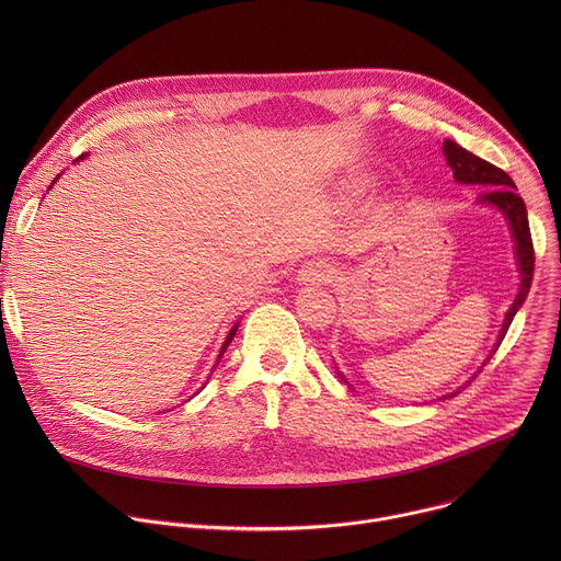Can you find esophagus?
I'll return each instance as SVG.
<instances>
[{"label":"esophagus","mask_w":561,"mask_h":561,"mask_svg":"<svg viewBox=\"0 0 561 561\" xmlns=\"http://www.w3.org/2000/svg\"><path fill=\"white\" fill-rule=\"evenodd\" d=\"M299 282L312 284H331L337 279V268L327 260H310L299 268Z\"/></svg>","instance_id":"esophagus-1"}]
</instances>
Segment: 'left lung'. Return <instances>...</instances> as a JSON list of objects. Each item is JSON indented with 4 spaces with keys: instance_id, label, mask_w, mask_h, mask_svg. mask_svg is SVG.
<instances>
[{
    "instance_id": "obj_1",
    "label": "left lung",
    "mask_w": 561,
    "mask_h": 561,
    "mask_svg": "<svg viewBox=\"0 0 561 561\" xmlns=\"http://www.w3.org/2000/svg\"><path fill=\"white\" fill-rule=\"evenodd\" d=\"M444 154L446 162L453 169V178L459 184H479L486 186L479 195V202L484 204H493L495 208H500L513 230L515 237V253H517V262H519V273H522V284H519V293L513 301V306L506 312V319L502 324V333L497 337L495 351L500 348L515 312L519 310V306L524 304L528 290H530V282H533V271H535V249H533V237H530V226H528V215H526V204L519 197V193L515 191V182L497 167H493L486 159L472 154L470 150L461 148L459 144L446 139L444 141ZM493 351V353H495ZM491 353V357H493ZM489 357V359H491ZM455 394V392H453Z\"/></svg>"
}]
</instances>
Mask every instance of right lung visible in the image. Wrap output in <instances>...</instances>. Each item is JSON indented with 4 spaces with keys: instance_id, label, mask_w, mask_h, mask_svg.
<instances>
[{
    "instance_id": "1",
    "label": "right lung",
    "mask_w": 561,
    "mask_h": 561,
    "mask_svg": "<svg viewBox=\"0 0 561 561\" xmlns=\"http://www.w3.org/2000/svg\"><path fill=\"white\" fill-rule=\"evenodd\" d=\"M82 157H84V154H82ZM82 157H79V159H82ZM234 331H237V327H234V329L228 333V337H226V342H224V346H221V353H219V357L224 355V351H226V348H228V344L232 342V337H234Z\"/></svg>"
}]
</instances>
